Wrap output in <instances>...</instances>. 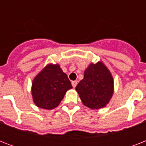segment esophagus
Returning a JSON list of instances; mask_svg holds the SVG:
<instances>
[{
  "label": "esophagus",
  "mask_w": 146,
  "mask_h": 146,
  "mask_svg": "<svg viewBox=\"0 0 146 146\" xmlns=\"http://www.w3.org/2000/svg\"><path fill=\"white\" fill-rule=\"evenodd\" d=\"M72 86H73V88H75L76 86V85H77V81H76V80H74V81H72Z\"/></svg>",
  "instance_id": "1"
}]
</instances>
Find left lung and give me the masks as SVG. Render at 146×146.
Wrapping results in <instances>:
<instances>
[{
  "mask_svg": "<svg viewBox=\"0 0 146 146\" xmlns=\"http://www.w3.org/2000/svg\"><path fill=\"white\" fill-rule=\"evenodd\" d=\"M76 90L85 106L102 108L108 104L113 93V80L111 72L102 62L91 64L84 72V78Z\"/></svg>",
  "mask_w": 146,
  "mask_h": 146,
  "instance_id": "left-lung-1",
  "label": "left lung"
}]
</instances>
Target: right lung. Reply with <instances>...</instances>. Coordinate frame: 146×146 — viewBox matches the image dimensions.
<instances>
[{
    "instance_id": "add662e5",
    "label": "right lung",
    "mask_w": 146,
    "mask_h": 146,
    "mask_svg": "<svg viewBox=\"0 0 146 146\" xmlns=\"http://www.w3.org/2000/svg\"><path fill=\"white\" fill-rule=\"evenodd\" d=\"M72 85L59 64H48L33 81L32 96L36 106L43 109L55 108Z\"/></svg>"
}]
</instances>
